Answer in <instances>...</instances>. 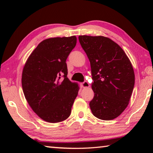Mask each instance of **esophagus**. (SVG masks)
I'll return each instance as SVG.
<instances>
[{"label":"esophagus","instance_id":"esophagus-1","mask_svg":"<svg viewBox=\"0 0 153 153\" xmlns=\"http://www.w3.org/2000/svg\"><path fill=\"white\" fill-rule=\"evenodd\" d=\"M82 86L85 88H88L90 86V84H88V82L87 81H84V82L82 84Z\"/></svg>","mask_w":153,"mask_h":153}]
</instances>
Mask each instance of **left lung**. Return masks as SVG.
<instances>
[{
	"mask_svg": "<svg viewBox=\"0 0 153 153\" xmlns=\"http://www.w3.org/2000/svg\"><path fill=\"white\" fill-rule=\"evenodd\" d=\"M78 38L90 61L94 80L90 109L100 120H114L128 107L132 94V65L123 49L110 38L86 35Z\"/></svg>",
	"mask_w": 153,
	"mask_h": 153,
	"instance_id": "1",
	"label": "left lung"
}]
</instances>
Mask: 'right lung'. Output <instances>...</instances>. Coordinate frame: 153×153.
I'll return each mask as SVG.
<instances>
[{
  "instance_id": "add662e5",
  "label": "right lung",
  "mask_w": 153,
  "mask_h": 153,
  "mask_svg": "<svg viewBox=\"0 0 153 153\" xmlns=\"http://www.w3.org/2000/svg\"><path fill=\"white\" fill-rule=\"evenodd\" d=\"M76 42V36L43 40L23 69L22 84L25 99L38 117L47 122L58 123L68 118L78 94V84L67 77L66 64Z\"/></svg>"
}]
</instances>
